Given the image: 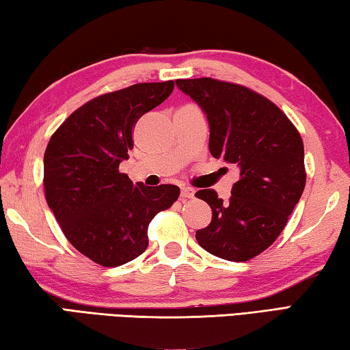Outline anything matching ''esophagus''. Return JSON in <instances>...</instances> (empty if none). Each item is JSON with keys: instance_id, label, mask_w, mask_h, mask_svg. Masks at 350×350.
I'll return each instance as SVG.
<instances>
[{"instance_id": "1", "label": "esophagus", "mask_w": 350, "mask_h": 350, "mask_svg": "<svg viewBox=\"0 0 350 350\" xmlns=\"http://www.w3.org/2000/svg\"><path fill=\"white\" fill-rule=\"evenodd\" d=\"M194 189L191 188V187H182L180 188V196L183 198V199H191V198H194Z\"/></svg>"}]
</instances>
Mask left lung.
<instances>
[{
    "mask_svg": "<svg viewBox=\"0 0 350 350\" xmlns=\"http://www.w3.org/2000/svg\"><path fill=\"white\" fill-rule=\"evenodd\" d=\"M176 85L206 116L211 156L239 168L228 202L215 189L196 193L213 211L196 239L222 259H252L276 241L304 191L303 139L275 103L245 86L206 77Z\"/></svg>",
    "mask_w": 350,
    "mask_h": 350,
    "instance_id": "1",
    "label": "left lung"
}]
</instances>
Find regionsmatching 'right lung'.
Wrapping results in <instances>:
<instances>
[{
    "label": "right lung",
    "mask_w": 350,
    "mask_h": 350,
    "mask_svg": "<svg viewBox=\"0 0 350 350\" xmlns=\"http://www.w3.org/2000/svg\"><path fill=\"white\" fill-rule=\"evenodd\" d=\"M173 90V81L137 83L103 94L74 111L47 144V205L70 244L103 267L144 253L152 217L179 198V187L133 183L118 171L135 123Z\"/></svg>",
    "instance_id": "right-lung-1"
}]
</instances>
